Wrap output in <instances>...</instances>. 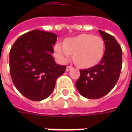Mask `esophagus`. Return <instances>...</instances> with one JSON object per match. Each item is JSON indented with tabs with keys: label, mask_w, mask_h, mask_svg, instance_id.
<instances>
[{
	"label": "esophagus",
	"mask_w": 132,
	"mask_h": 132,
	"mask_svg": "<svg viewBox=\"0 0 132 132\" xmlns=\"http://www.w3.org/2000/svg\"><path fill=\"white\" fill-rule=\"evenodd\" d=\"M72 68H73L72 66H67V68H66V71H69V70H70Z\"/></svg>",
	"instance_id": "esophagus-1"
}]
</instances>
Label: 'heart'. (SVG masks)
<instances>
[{"instance_id":"heart-1","label":"heart","mask_w":132,"mask_h":132,"mask_svg":"<svg viewBox=\"0 0 132 132\" xmlns=\"http://www.w3.org/2000/svg\"><path fill=\"white\" fill-rule=\"evenodd\" d=\"M104 42L98 36L80 34L67 39L64 43H57L54 51L62 62H67L74 53V60L81 68H89L100 62L104 53Z\"/></svg>"}]
</instances>
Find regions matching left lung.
I'll use <instances>...</instances> for the list:
<instances>
[{
    "label": "left lung",
    "instance_id": "1",
    "mask_svg": "<svg viewBox=\"0 0 132 132\" xmlns=\"http://www.w3.org/2000/svg\"><path fill=\"white\" fill-rule=\"evenodd\" d=\"M105 45V52L98 64L80 70L76 87L82 96L98 99L108 94L119 79L122 68V49L113 36L99 30Z\"/></svg>",
    "mask_w": 132,
    "mask_h": 132
}]
</instances>
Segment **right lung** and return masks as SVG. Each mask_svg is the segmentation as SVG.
Here are the masks:
<instances>
[{"instance_id":"obj_1","label":"right lung","mask_w":132,"mask_h":132,"mask_svg":"<svg viewBox=\"0 0 132 132\" xmlns=\"http://www.w3.org/2000/svg\"><path fill=\"white\" fill-rule=\"evenodd\" d=\"M57 35L33 30L21 35L9 53V70L13 84L26 98L34 101L47 98L65 65L55 62L53 46Z\"/></svg>"}]
</instances>
